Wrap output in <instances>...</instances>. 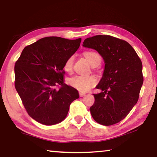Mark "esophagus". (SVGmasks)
I'll return each mask as SVG.
<instances>
[{
    "label": "esophagus",
    "mask_w": 157,
    "mask_h": 157,
    "mask_svg": "<svg viewBox=\"0 0 157 157\" xmlns=\"http://www.w3.org/2000/svg\"><path fill=\"white\" fill-rule=\"evenodd\" d=\"M79 96H80V97H83V96H84L85 95H86V94H85V93H83V92H79Z\"/></svg>",
    "instance_id": "esophagus-1"
}]
</instances>
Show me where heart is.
Returning <instances> with one entry per match:
<instances>
[{
    "label": "heart",
    "instance_id": "heart-1",
    "mask_svg": "<svg viewBox=\"0 0 157 157\" xmlns=\"http://www.w3.org/2000/svg\"><path fill=\"white\" fill-rule=\"evenodd\" d=\"M84 57L88 60L92 66H98L100 64L102 58L100 54L94 51H86L84 52ZM73 55L69 56L65 61L63 68L67 73H71L73 71L74 63ZM68 83L73 88L81 92H86L89 91L97 83V80L94 76L91 75H75L68 80Z\"/></svg>",
    "mask_w": 157,
    "mask_h": 157
}]
</instances>
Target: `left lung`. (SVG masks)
<instances>
[{"label":"left lung","instance_id":"left-lung-1","mask_svg":"<svg viewBox=\"0 0 157 157\" xmlns=\"http://www.w3.org/2000/svg\"><path fill=\"white\" fill-rule=\"evenodd\" d=\"M84 47L94 49L105 61V71L94 94L90 107L98 123L109 126L125 118L136 104L143 83V66L128 42L110 35H96L85 39Z\"/></svg>","mask_w":157,"mask_h":157}]
</instances>
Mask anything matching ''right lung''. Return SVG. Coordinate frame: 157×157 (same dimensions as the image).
<instances>
[{"label":"right lung","instance_id":"1","mask_svg":"<svg viewBox=\"0 0 157 157\" xmlns=\"http://www.w3.org/2000/svg\"><path fill=\"white\" fill-rule=\"evenodd\" d=\"M81 40L44 37L25 47L16 62V90L28 115L39 123L52 125L62 122L71 103L79 98L78 90L64 83L63 68Z\"/></svg>","mask_w":157,"mask_h":157}]
</instances>
